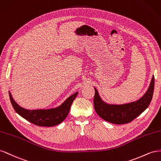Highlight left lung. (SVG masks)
<instances>
[{"instance_id":"1","label":"left lung","mask_w":161,"mask_h":161,"mask_svg":"<svg viewBox=\"0 0 161 161\" xmlns=\"http://www.w3.org/2000/svg\"><path fill=\"white\" fill-rule=\"evenodd\" d=\"M154 88V77H153L146 94L136 102L125 104H108L100 98L95 90L94 105L95 111L104 120L114 124H125L132 121L148 107L152 100Z\"/></svg>"}]
</instances>
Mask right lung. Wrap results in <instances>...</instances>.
Listing matches in <instances>:
<instances>
[{"label": "right lung", "mask_w": 161, "mask_h": 161, "mask_svg": "<svg viewBox=\"0 0 161 161\" xmlns=\"http://www.w3.org/2000/svg\"><path fill=\"white\" fill-rule=\"evenodd\" d=\"M8 93L13 108L21 117L36 125L53 127L65 120L69 113L71 104L76 98L78 92L69 96L61 106L54 108L39 110H27L21 107L15 102L10 92Z\"/></svg>", "instance_id": "obj_1"}]
</instances>
